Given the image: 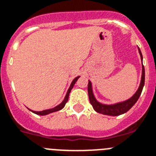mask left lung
I'll return each mask as SVG.
<instances>
[{
	"instance_id": "obj_1",
	"label": "left lung",
	"mask_w": 156,
	"mask_h": 156,
	"mask_svg": "<svg viewBox=\"0 0 156 156\" xmlns=\"http://www.w3.org/2000/svg\"><path fill=\"white\" fill-rule=\"evenodd\" d=\"M139 53L140 55L141 61H142V74H141V80L140 84L139 86L138 90H136V92L133 94V96L129 98L128 100H125L124 101H120V102L115 103V104L107 105L103 104V103L99 102L96 99L95 96H94V92H93V87L92 83L89 80L88 83V94H89V99H90V104L92 105L93 108L96 112L101 113L104 115H108V116H119V115L124 114L125 112L130 109L132 107L136 104L137 100L139 99L141 93H142L143 88L144 86V80H145V70L144 66L143 65V55L141 53L140 50L138 48Z\"/></svg>"
}]
</instances>
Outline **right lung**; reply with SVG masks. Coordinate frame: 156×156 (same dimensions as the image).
Segmentation results:
<instances>
[{
	"label": "right lung",
	"instance_id": "add662e5",
	"mask_svg": "<svg viewBox=\"0 0 156 156\" xmlns=\"http://www.w3.org/2000/svg\"><path fill=\"white\" fill-rule=\"evenodd\" d=\"M79 78H80V76H78V77H76V78H74V80L72 81L71 84H70V87H69V89H68L67 92H66V96H65V98H64L63 101H62V102L60 103L59 105H58L57 106L54 107V108H49V109H45V110H43V111H39V112H38V111L31 110V109H29V108H28V109H29L31 112H34V113H36V114H37V115H40V116H45V115L50 114V113H52V112H57V111L61 110L62 108H64V106H65L66 103L67 102L68 98H69V95H70V91H71V90L73 89V87H74V84H75L76 82L78 81V79Z\"/></svg>",
	"mask_w": 156,
	"mask_h": 156
}]
</instances>
